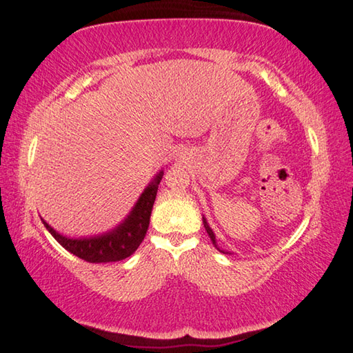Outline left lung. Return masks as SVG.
<instances>
[{
	"label": "left lung",
	"mask_w": 353,
	"mask_h": 353,
	"mask_svg": "<svg viewBox=\"0 0 353 353\" xmlns=\"http://www.w3.org/2000/svg\"><path fill=\"white\" fill-rule=\"evenodd\" d=\"M202 221H204V227H205V230H207V234H208V236H210V240H212V243L214 244V248H216L219 252H223V254H229V252H225V250H223V249H219L218 248V243H216V236H214V234H213V230H212V227L208 225V223H207V219L202 216Z\"/></svg>",
	"instance_id": "obj_1"
}]
</instances>
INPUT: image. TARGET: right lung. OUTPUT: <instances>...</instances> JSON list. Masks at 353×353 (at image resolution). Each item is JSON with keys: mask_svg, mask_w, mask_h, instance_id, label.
<instances>
[{"mask_svg": "<svg viewBox=\"0 0 353 353\" xmlns=\"http://www.w3.org/2000/svg\"><path fill=\"white\" fill-rule=\"evenodd\" d=\"M162 177L163 171H159V174L152 179L151 183L140 194L139 201L135 202L132 210L124 218L123 223H119L105 234L71 238L59 234L45 219L41 221H43L46 230L56 238V241H59L62 248L82 260L88 263H110L124 260L139 249L143 238L146 235L149 218H151L152 205Z\"/></svg>", "mask_w": 353, "mask_h": 353, "instance_id": "obj_1", "label": "right lung"}]
</instances>
